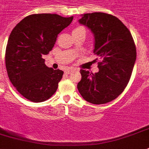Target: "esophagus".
<instances>
[{"mask_svg":"<svg viewBox=\"0 0 149 149\" xmlns=\"http://www.w3.org/2000/svg\"><path fill=\"white\" fill-rule=\"evenodd\" d=\"M73 71H74L73 68H68V69H66L65 71V73L67 74H69L72 72H73Z\"/></svg>","mask_w":149,"mask_h":149,"instance_id":"esophagus-1","label":"esophagus"}]
</instances>
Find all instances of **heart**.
I'll use <instances>...</instances> for the list:
<instances>
[{"label":"heart","instance_id":"heart-1","mask_svg":"<svg viewBox=\"0 0 149 149\" xmlns=\"http://www.w3.org/2000/svg\"><path fill=\"white\" fill-rule=\"evenodd\" d=\"M78 28H81V27H78Z\"/></svg>","mask_w":149,"mask_h":149}]
</instances>
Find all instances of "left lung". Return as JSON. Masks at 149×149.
<instances>
[{"label":"left lung","mask_w":149,"mask_h":149,"mask_svg":"<svg viewBox=\"0 0 149 149\" xmlns=\"http://www.w3.org/2000/svg\"><path fill=\"white\" fill-rule=\"evenodd\" d=\"M78 22L94 34L93 52L101 61L97 73L81 70L77 89L86 101L107 104L127 86L136 62V45L130 30L114 16L100 12L85 13Z\"/></svg>","instance_id":"8db88e82"}]
</instances>
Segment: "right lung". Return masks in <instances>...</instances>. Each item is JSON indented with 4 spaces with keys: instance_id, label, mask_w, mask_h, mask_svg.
<instances>
[{
    "instance_id": "1",
    "label": "right lung",
    "mask_w": 149,
    "mask_h": 149,
    "mask_svg": "<svg viewBox=\"0 0 149 149\" xmlns=\"http://www.w3.org/2000/svg\"><path fill=\"white\" fill-rule=\"evenodd\" d=\"M72 19L51 13L32 14L10 33L5 54L7 74L17 91L30 101H45L56 91L64 72L48 68L42 56L52 49L58 34Z\"/></svg>"
}]
</instances>
